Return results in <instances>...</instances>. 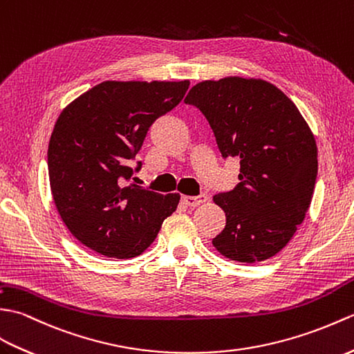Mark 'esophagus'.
<instances>
[{"label":"esophagus","mask_w":354,"mask_h":354,"mask_svg":"<svg viewBox=\"0 0 354 354\" xmlns=\"http://www.w3.org/2000/svg\"><path fill=\"white\" fill-rule=\"evenodd\" d=\"M206 200H207V195L206 194L197 195V197H191V195H183V197H182V201L186 204V206H189V207L198 206V204L204 203Z\"/></svg>","instance_id":"obj_1"}]
</instances>
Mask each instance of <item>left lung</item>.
<instances>
[{"label": "left lung", "mask_w": 354, "mask_h": 354, "mask_svg": "<svg viewBox=\"0 0 354 354\" xmlns=\"http://www.w3.org/2000/svg\"><path fill=\"white\" fill-rule=\"evenodd\" d=\"M206 118L223 159L238 157L239 183L214 201L225 227L212 239L242 263L277 254L303 223L315 189V138L297 106L263 80L227 77L195 84L185 98Z\"/></svg>", "instance_id": "1"}]
</instances>
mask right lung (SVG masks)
<instances>
[{
  "label": "right lung",
  "instance_id": "1",
  "mask_svg": "<svg viewBox=\"0 0 354 354\" xmlns=\"http://www.w3.org/2000/svg\"><path fill=\"white\" fill-rule=\"evenodd\" d=\"M189 82H103L74 100L54 125L48 176L69 232L97 253L136 257L150 247L178 194L127 183L156 120L174 109Z\"/></svg>",
  "mask_w": 354,
  "mask_h": 354
}]
</instances>
